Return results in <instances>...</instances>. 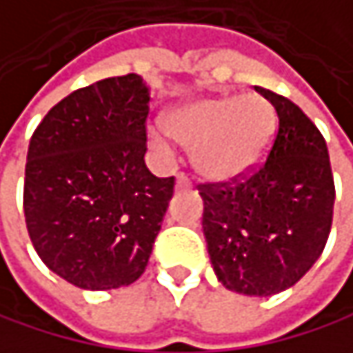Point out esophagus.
<instances>
[{
  "label": "esophagus",
  "mask_w": 353,
  "mask_h": 353,
  "mask_svg": "<svg viewBox=\"0 0 353 353\" xmlns=\"http://www.w3.org/2000/svg\"><path fill=\"white\" fill-rule=\"evenodd\" d=\"M175 188H190V180L186 178V175H178V178H175Z\"/></svg>",
  "instance_id": "esophagus-1"
}]
</instances>
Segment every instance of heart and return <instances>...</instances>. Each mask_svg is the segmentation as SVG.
Here are the masks:
<instances>
[{
  "instance_id": "b5f03b06",
  "label": "heart",
  "mask_w": 353,
  "mask_h": 353,
  "mask_svg": "<svg viewBox=\"0 0 353 353\" xmlns=\"http://www.w3.org/2000/svg\"><path fill=\"white\" fill-rule=\"evenodd\" d=\"M163 129L152 125L148 140L169 152L171 140L190 148V161L201 178L225 184L254 171L273 140L275 111L261 94L205 97L171 107Z\"/></svg>"
}]
</instances>
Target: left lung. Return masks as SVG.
Segmentation results:
<instances>
[{
    "label": "left lung",
    "mask_w": 353,
    "mask_h": 353,
    "mask_svg": "<svg viewBox=\"0 0 353 353\" xmlns=\"http://www.w3.org/2000/svg\"><path fill=\"white\" fill-rule=\"evenodd\" d=\"M254 88L279 119L273 146L246 180L203 186V234L219 283L267 298L298 283L321 256L335 186L319 128L290 99Z\"/></svg>",
    "instance_id": "1"
}]
</instances>
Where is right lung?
<instances>
[{"label": "right lung", "instance_id": "obj_1", "mask_svg": "<svg viewBox=\"0 0 353 353\" xmlns=\"http://www.w3.org/2000/svg\"><path fill=\"white\" fill-rule=\"evenodd\" d=\"M150 88L138 74L61 99L34 130L24 217L41 261L68 283L115 290L146 269L173 178L144 165Z\"/></svg>", "mask_w": 353, "mask_h": 353}]
</instances>
